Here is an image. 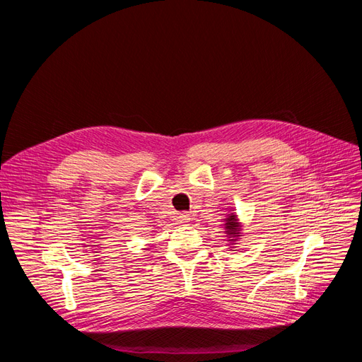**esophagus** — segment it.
<instances>
[{"label": "esophagus", "instance_id": "esophagus-1", "mask_svg": "<svg viewBox=\"0 0 362 362\" xmlns=\"http://www.w3.org/2000/svg\"><path fill=\"white\" fill-rule=\"evenodd\" d=\"M178 222H180V223H189V222H190V214L181 213V214L178 216Z\"/></svg>", "mask_w": 362, "mask_h": 362}]
</instances>
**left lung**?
Segmentation results:
<instances>
[{
    "mask_svg": "<svg viewBox=\"0 0 362 362\" xmlns=\"http://www.w3.org/2000/svg\"><path fill=\"white\" fill-rule=\"evenodd\" d=\"M225 229H226V235H228V242L231 243V245H234V242L235 240L240 237V231H242V226H240V222H238V218H237V216L234 214V213H231V214H228V217L225 218Z\"/></svg>",
    "mask_w": 362,
    "mask_h": 362,
    "instance_id": "8db88e82",
    "label": "left lung"
}]
</instances>
